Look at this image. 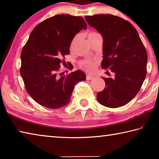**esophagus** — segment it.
Listing matches in <instances>:
<instances>
[{
    "instance_id": "1",
    "label": "esophagus",
    "mask_w": 159,
    "mask_h": 159,
    "mask_svg": "<svg viewBox=\"0 0 159 159\" xmlns=\"http://www.w3.org/2000/svg\"><path fill=\"white\" fill-rule=\"evenodd\" d=\"M93 79H94V77L89 76V75H88V76H86V79H87V80H92Z\"/></svg>"
}]
</instances>
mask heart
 Returning <instances> with one entry per match:
<instances>
[{
  "mask_svg": "<svg viewBox=\"0 0 159 159\" xmlns=\"http://www.w3.org/2000/svg\"><path fill=\"white\" fill-rule=\"evenodd\" d=\"M99 34L97 33V32L95 31H92L90 32L88 34V39L91 37H93L96 36V35H98ZM76 40V37H75L73 41H72L71 45H73V44L75 43ZM96 66H97V62L94 60H85L83 61H80L79 62V66L80 68H81L83 70H84L88 73H93V72L95 71L96 69Z\"/></svg>",
  "mask_w": 159,
  "mask_h": 159,
  "instance_id": "1",
  "label": "heart"
}]
</instances>
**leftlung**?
<instances>
[{
    "label": "left lung",
    "mask_w": 159,
    "mask_h": 159,
    "mask_svg": "<svg viewBox=\"0 0 159 159\" xmlns=\"http://www.w3.org/2000/svg\"><path fill=\"white\" fill-rule=\"evenodd\" d=\"M89 25L103 38L102 69H111L114 79L103 78L104 89L97 94L102 105H125L140 90L147 75V54L138 31L128 21L112 15L85 16Z\"/></svg>",
    "instance_id": "obj_1"
}]
</instances>
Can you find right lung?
Here are the masks:
<instances>
[{
  "label": "right lung",
  "mask_w": 159,
  "mask_h": 159,
  "mask_svg": "<svg viewBox=\"0 0 159 159\" xmlns=\"http://www.w3.org/2000/svg\"><path fill=\"white\" fill-rule=\"evenodd\" d=\"M87 29L82 17L57 15L39 24L21 52L20 74L26 91L40 105L55 109L66 105L76 84L86 79L80 70L61 76L75 35ZM70 69H73L69 64Z\"/></svg>",
  "instance_id": "obj_1"
}]
</instances>
